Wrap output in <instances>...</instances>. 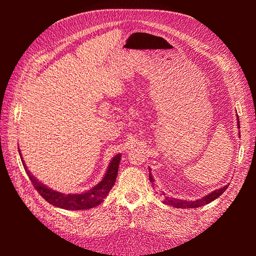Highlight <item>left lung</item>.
Here are the masks:
<instances>
[{
	"label": "left lung",
	"mask_w": 256,
	"mask_h": 256,
	"mask_svg": "<svg viewBox=\"0 0 256 256\" xmlns=\"http://www.w3.org/2000/svg\"><path fill=\"white\" fill-rule=\"evenodd\" d=\"M237 125H238V129L239 127V120H238V115H237ZM240 134V132H239ZM150 180L152 182H154V178L150 174ZM230 186V184H226L224 187L220 188V189H216L212 192L209 193V194L203 196L202 198H198L196 200H184L180 198H171V196H164V203L170 206H173L175 208H198V207H202L206 204H209L212 200H214L216 198H218L222 193L228 189V187Z\"/></svg>",
	"instance_id": "8db88e82"
}]
</instances>
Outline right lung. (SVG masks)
Instances as JSON below:
<instances>
[{"mask_svg":"<svg viewBox=\"0 0 256 256\" xmlns=\"http://www.w3.org/2000/svg\"><path fill=\"white\" fill-rule=\"evenodd\" d=\"M19 154H20L23 168H24L28 178L30 180V182H32L34 188L38 191V193H40V194L51 205L63 208V209H67V210H83V209H90V208L98 206L100 203H102V200L106 198L108 194H109L110 190L112 189V187L115 184L116 176H118V172L120 161L122 157L120 154H118L115 157H113L102 182H100L98 184H96L94 188H92L82 193L64 194V193L54 191L48 188L46 184H42L40 182H38L28 170L24 161L22 159L20 150H19Z\"/></svg>","mask_w":256,"mask_h":256,"instance_id":"add662e5","label":"right lung"}]
</instances>
